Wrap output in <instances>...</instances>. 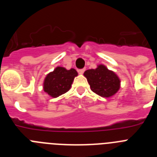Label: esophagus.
Wrapping results in <instances>:
<instances>
[{"instance_id": "esophagus-1", "label": "esophagus", "mask_w": 157, "mask_h": 157, "mask_svg": "<svg viewBox=\"0 0 157 157\" xmlns=\"http://www.w3.org/2000/svg\"><path fill=\"white\" fill-rule=\"evenodd\" d=\"M86 71V69H85V68L79 69V70H78V73H79L80 75H82L83 73H84V71Z\"/></svg>"}]
</instances>
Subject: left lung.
I'll list each match as a JSON object with an SVG mask.
<instances>
[{
    "instance_id": "8db88e82",
    "label": "left lung",
    "mask_w": 157,
    "mask_h": 157,
    "mask_svg": "<svg viewBox=\"0 0 157 157\" xmlns=\"http://www.w3.org/2000/svg\"><path fill=\"white\" fill-rule=\"evenodd\" d=\"M84 76L87 78L91 90L103 98H110L120 88V79L117 75L105 65L100 64L96 69L86 71Z\"/></svg>"
}]
</instances>
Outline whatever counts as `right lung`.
<instances>
[{"label":"right lung","instance_id":"obj_1","mask_svg":"<svg viewBox=\"0 0 157 157\" xmlns=\"http://www.w3.org/2000/svg\"><path fill=\"white\" fill-rule=\"evenodd\" d=\"M78 72L74 68L67 70L63 67H57L48 73L43 83V90L52 98H57L71 89Z\"/></svg>","mask_w":157,"mask_h":157}]
</instances>
